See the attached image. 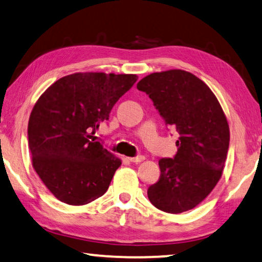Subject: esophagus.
I'll use <instances>...</instances> for the list:
<instances>
[{"mask_svg": "<svg viewBox=\"0 0 262 262\" xmlns=\"http://www.w3.org/2000/svg\"><path fill=\"white\" fill-rule=\"evenodd\" d=\"M127 159L130 160L131 163L138 164V163H140V162H143V160L145 159V157H144V156H137V157H130V158H127Z\"/></svg>", "mask_w": 262, "mask_h": 262, "instance_id": "34e87169", "label": "esophagus"}]
</instances>
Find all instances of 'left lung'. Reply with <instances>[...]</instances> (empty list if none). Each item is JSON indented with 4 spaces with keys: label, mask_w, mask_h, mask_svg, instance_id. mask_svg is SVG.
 I'll use <instances>...</instances> for the list:
<instances>
[{
    "label": "left lung",
    "mask_w": 262,
    "mask_h": 262,
    "mask_svg": "<svg viewBox=\"0 0 262 262\" xmlns=\"http://www.w3.org/2000/svg\"><path fill=\"white\" fill-rule=\"evenodd\" d=\"M168 126L179 132L174 158L159 160L160 178L147 190L151 204L172 214L194 208L221 178L229 126L212 90L191 72L173 69L147 75L137 84Z\"/></svg>",
    "instance_id": "left-lung-1"
}]
</instances>
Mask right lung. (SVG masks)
I'll return each mask as SVG.
<instances>
[{
  "label": "right lung",
  "mask_w": 262,
  "mask_h": 262,
  "mask_svg": "<svg viewBox=\"0 0 262 262\" xmlns=\"http://www.w3.org/2000/svg\"><path fill=\"white\" fill-rule=\"evenodd\" d=\"M137 79L76 72L56 80L36 102L28 124L33 167L62 203L80 206L107 191L122 160L94 135Z\"/></svg>",
  "instance_id": "1"
}]
</instances>
